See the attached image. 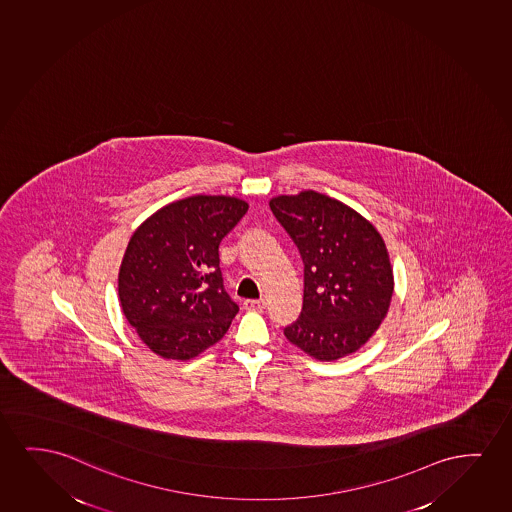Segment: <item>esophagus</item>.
Returning <instances> with one entry per match:
<instances>
[{
  "mask_svg": "<svg viewBox=\"0 0 512 512\" xmlns=\"http://www.w3.org/2000/svg\"><path fill=\"white\" fill-rule=\"evenodd\" d=\"M243 306H245V309H250V311H262L266 308V301L264 299H248V301L243 302Z\"/></svg>",
  "mask_w": 512,
  "mask_h": 512,
  "instance_id": "34e87169",
  "label": "esophagus"
}]
</instances>
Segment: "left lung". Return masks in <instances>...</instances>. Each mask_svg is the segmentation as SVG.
Instances as JSON below:
<instances>
[{
  "label": "left lung",
  "instance_id": "1",
  "mask_svg": "<svg viewBox=\"0 0 512 512\" xmlns=\"http://www.w3.org/2000/svg\"><path fill=\"white\" fill-rule=\"evenodd\" d=\"M304 264L301 316L283 332L316 360L346 357L378 330L393 294L385 241L360 213L304 190L269 201Z\"/></svg>",
  "mask_w": 512,
  "mask_h": 512
}]
</instances>
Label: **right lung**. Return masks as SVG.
I'll use <instances>...</instances> for the list:
<instances>
[{
	"label": "right lung",
	"mask_w": 512,
	"mask_h": 512,
	"mask_svg": "<svg viewBox=\"0 0 512 512\" xmlns=\"http://www.w3.org/2000/svg\"><path fill=\"white\" fill-rule=\"evenodd\" d=\"M246 211L238 197L192 196L155 211L134 231L120 264V306L159 357H197L238 315L218 246Z\"/></svg>",
	"instance_id": "obj_1"
}]
</instances>
